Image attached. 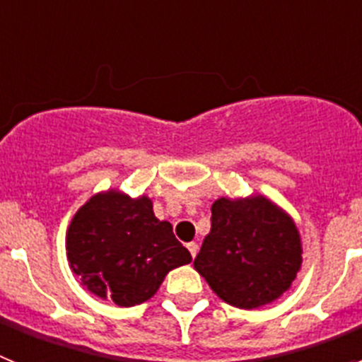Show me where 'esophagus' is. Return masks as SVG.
<instances>
[{"instance_id": "esophagus-1", "label": "esophagus", "mask_w": 362, "mask_h": 362, "mask_svg": "<svg viewBox=\"0 0 362 362\" xmlns=\"http://www.w3.org/2000/svg\"><path fill=\"white\" fill-rule=\"evenodd\" d=\"M187 248L188 250H190V254H192V257H196V254H197V250H199V245H197V243H188L187 245Z\"/></svg>"}]
</instances>
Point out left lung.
<instances>
[{"label":"left lung","mask_w":362,"mask_h":362,"mask_svg":"<svg viewBox=\"0 0 362 362\" xmlns=\"http://www.w3.org/2000/svg\"><path fill=\"white\" fill-rule=\"evenodd\" d=\"M210 221L194 267L221 299L257 308L290 288L300 268V241L283 210L264 197H221Z\"/></svg>","instance_id":"left-lung-1"}]
</instances>
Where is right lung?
Instances as JSON below:
<instances>
[{"label": "right lung", "instance_id": "1", "mask_svg": "<svg viewBox=\"0 0 362 362\" xmlns=\"http://www.w3.org/2000/svg\"><path fill=\"white\" fill-rule=\"evenodd\" d=\"M70 268L95 296L119 306L150 299L172 268L192 261L148 197L105 192L83 204L66 233Z\"/></svg>", "mask_w": 362, "mask_h": 362}]
</instances>
